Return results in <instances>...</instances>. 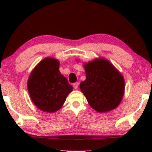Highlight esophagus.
<instances>
[{
  "label": "esophagus",
  "mask_w": 152,
  "mask_h": 152,
  "mask_svg": "<svg viewBox=\"0 0 152 152\" xmlns=\"http://www.w3.org/2000/svg\"><path fill=\"white\" fill-rule=\"evenodd\" d=\"M78 85H79V84L78 83V82H76V83H74L73 86H74V89H77V88H78Z\"/></svg>",
  "instance_id": "34e87169"
}]
</instances>
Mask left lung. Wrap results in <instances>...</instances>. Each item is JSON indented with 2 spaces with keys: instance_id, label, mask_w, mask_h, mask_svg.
Segmentation results:
<instances>
[{
  "instance_id": "obj_1",
  "label": "left lung",
  "mask_w": 152,
  "mask_h": 152,
  "mask_svg": "<svg viewBox=\"0 0 152 152\" xmlns=\"http://www.w3.org/2000/svg\"><path fill=\"white\" fill-rule=\"evenodd\" d=\"M86 80L80 88L92 109L99 113L115 109L125 92V80L121 73L105 58L84 63Z\"/></svg>"
}]
</instances>
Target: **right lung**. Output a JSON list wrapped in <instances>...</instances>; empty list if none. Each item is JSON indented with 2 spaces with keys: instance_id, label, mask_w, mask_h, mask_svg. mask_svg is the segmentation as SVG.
<instances>
[{
  "instance_id": "obj_1",
  "label": "right lung",
  "mask_w": 152,
  "mask_h": 152,
  "mask_svg": "<svg viewBox=\"0 0 152 152\" xmlns=\"http://www.w3.org/2000/svg\"><path fill=\"white\" fill-rule=\"evenodd\" d=\"M59 68L58 60L45 58L35 67L28 79L29 96L42 111L54 113L60 109L73 90Z\"/></svg>"
}]
</instances>
